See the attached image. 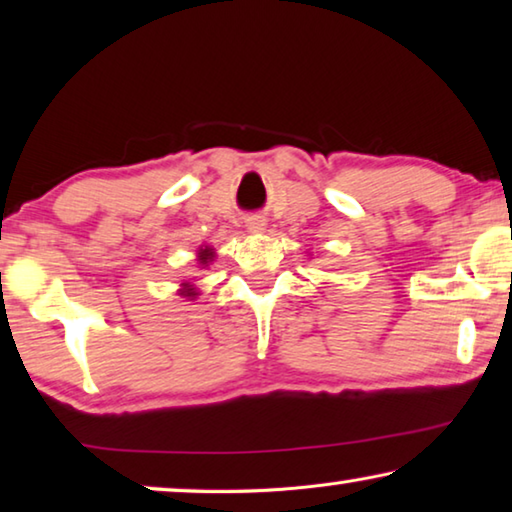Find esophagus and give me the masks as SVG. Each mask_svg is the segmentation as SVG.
<instances>
[{
    "label": "esophagus",
    "instance_id": "34e87169",
    "mask_svg": "<svg viewBox=\"0 0 512 512\" xmlns=\"http://www.w3.org/2000/svg\"><path fill=\"white\" fill-rule=\"evenodd\" d=\"M246 228L250 232H262L266 228V221L262 219V216H248L246 219Z\"/></svg>",
    "mask_w": 512,
    "mask_h": 512
}]
</instances>
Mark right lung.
Returning a JSON list of instances; mask_svg holds the SVG:
<instances>
[{
  "label": "right lung",
  "mask_w": 512,
  "mask_h": 512,
  "mask_svg": "<svg viewBox=\"0 0 512 512\" xmlns=\"http://www.w3.org/2000/svg\"><path fill=\"white\" fill-rule=\"evenodd\" d=\"M198 257H201V262L203 264H207L212 259V250L210 248H201V253H198ZM180 293H183V296H187V298H194V296H198V293L189 287V284H185L183 289H180Z\"/></svg>",
  "instance_id": "obj_1"
}]
</instances>
